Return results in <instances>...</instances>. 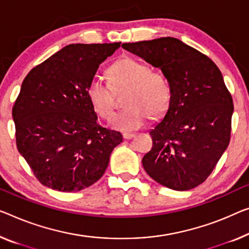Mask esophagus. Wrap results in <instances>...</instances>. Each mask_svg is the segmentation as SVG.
Segmentation results:
<instances>
[{
    "label": "esophagus",
    "instance_id": "esophagus-1",
    "mask_svg": "<svg viewBox=\"0 0 249 249\" xmlns=\"http://www.w3.org/2000/svg\"><path fill=\"white\" fill-rule=\"evenodd\" d=\"M135 135L133 134V133H123V139L124 140H131L134 137Z\"/></svg>",
    "mask_w": 249,
    "mask_h": 249
}]
</instances>
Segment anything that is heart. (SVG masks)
<instances>
[{
  "instance_id": "b5f03b06",
  "label": "heart",
  "mask_w": 249,
  "mask_h": 249,
  "mask_svg": "<svg viewBox=\"0 0 249 249\" xmlns=\"http://www.w3.org/2000/svg\"><path fill=\"white\" fill-rule=\"evenodd\" d=\"M109 85L94 77L87 86V97L92 109L103 118L112 115L115 106L114 91L127 88L124 96L126 108L115 114L110 125L121 131H133L145 124L148 116L160 117L169 109L172 90L168 78L161 71L137 59L125 57L108 69Z\"/></svg>"
}]
</instances>
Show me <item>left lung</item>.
<instances>
[{"label": "left lung", "mask_w": 249, "mask_h": 249, "mask_svg": "<svg viewBox=\"0 0 249 249\" xmlns=\"http://www.w3.org/2000/svg\"><path fill=\"white\" fill-rule=\"evenodd\" d=\"M122 47L160 68L171 85L165 116L150 132L142 163L152 179L185 191L205 182L228 147L232 98L216 64L179 39L165 36Z\"/></svg>", "instance_id": "8db88e82"}]
</instances>
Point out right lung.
<instances>
[{"mask_svg":"<svg viewBox=\"0 0 249 249\" xmlns=\"http://www.w3.org/2000/svg\"><path fill=\"white\" fill-rule=\"evenodd\" d=\"M121 46L69 44L30 70L12 108L17 147L40 183L76 192L103 177L123 136L103 127L87 97L99 65Z\"/></svg>","mask_w":249,"mask_h":249,"instance_id":"obj_1","label":"right lung"}]
</instances>
